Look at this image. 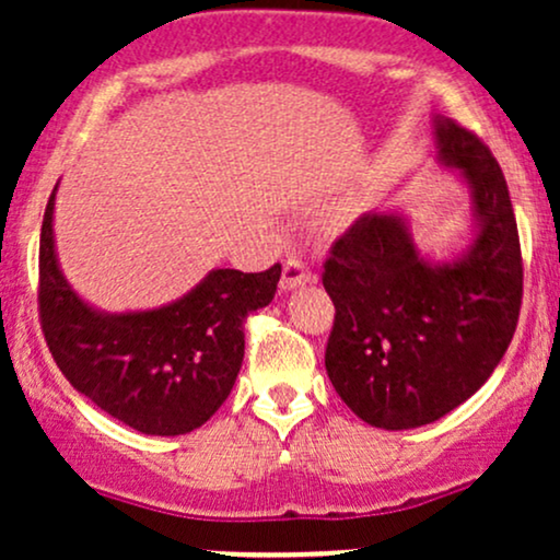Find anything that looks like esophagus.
I'll use <instances>...</instances> for the list:
<instances>
[{"label": "esophagus", "mask_w": 560, "mask_h": 560, "mask_svg": "<svg viewBox=\"0 0 560 560\" xmlns=\"http://www.w3.org/2000/svg\"><path fill=\"white\" fill-rule=\"evenodd\" d=\"M313 279H316V276L311 273V268H307L302 260H298V258L284 260V271H281V289H284V292L307 284V281H313Z\"/></svg>", "instance_id": "1"}]
</instances>
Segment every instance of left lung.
<instances>
[{"label":"left lung","mask_w":560,"mask_h":560,"mask_svg":"<svg viewBox=\"0 0 560 560\" xmlns=\"http://www.w3.org/2000/svg\"><path fill=\"white\" fill-rule=\"evenodd\" d=\"M434 147L471 197L464 253L423 258L408 218L389 210L358 218L324 266L337 307L326 374L358 419L389 432L466 402L503 361L522 311V244L498 160L450 118H434Z\"/></svg>","instance_id":"1"}]
</instances>
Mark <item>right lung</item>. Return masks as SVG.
I'll return each mask as SVG.
<instances>
[{
	"label": "right lung",
	"instance_id": "obj_1",
	"mask_svg": "<svg viewBox=\"0 0 560 560\" xmlns=\"http://www.w3.org/2000/svg\"><path fill=\"white\" fill-rule=\"evenodd\" d=\"M55 195L38 244V313L55 363L96 408L141 434L195 432L221 408L244 358V318L273 300L281 266L215 268L155 311L105 313L83 302L55 253Z\"/></svg>",
	"mask_w": 560,
	"mask_h": 560
}]
</instances>
